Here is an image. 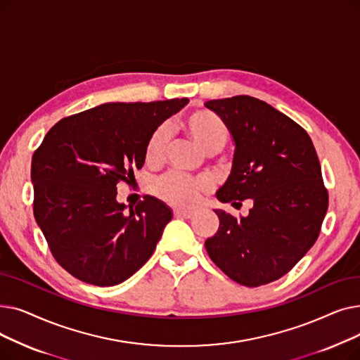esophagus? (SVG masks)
I'll use <instances>...</instances> for the list:
<instances>
[{"mask_svg": "<svg viewBox=\"0 0 360 360\" xmlns=\"http://www.w3.org/2000/svg\"><path fill=\"white\" fill-rule=\"evenodd\" d=\"M175 216H176V217H184V219H191V217L194 216V212L176 209V210H175Z\"/></svg>", "mask_w": 360, "mask_h": 360, "instance_id": "esophagus-1", "label": "esophagus"}]
</instances>
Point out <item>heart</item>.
Wrapping results in <instances>:
<instances>
[{
    "label": "heart",
    "instance_id": "1",
    "mask_svg": "<svg viewBox=\"0 0 360 360\" xmlns=\"http://www.w3.org/2000/svg\"><path fill=\"white\" fill-rule=\"evenodd\" d=\"M179 127L207 155H214L220 151L229 137L224 122L216 113L205 109L188 113L179 122ZM166 143L167 136L165 128H158L147 143V162H159L165 153ZM207 188H209V184L202 178H186L170 174L155 184V193L169 204L176 207H190Z\"/></svg>",
    "mask_w": 360,
    "mask_h": 360
}]
</instances>
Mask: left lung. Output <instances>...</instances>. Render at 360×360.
<instances>
[{"label":"left lung","instance_id":"left-lung-1","mask_svg":"<svg viewBox=\"0 0 360 360\" xmlns=\"http://www.w3.org/2000/svg\"><path fill=\"white\" fill-rule=\"evenodd\" d=\"M231 132V175L220 202L250 214L235 219L214 209L220 224L205 240L212 261L239 285L257 288L290 271L315 243L328 194L308 132L271 105L251 96L205 102Z\"/></svg>","mask_w":360,"mask_h":360}]
</instances>
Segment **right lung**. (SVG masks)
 <instances>
[{
  "instance_id": "obj_1",
  "label": "right lung",
  "mask_w": 360,
  "mask_h": 360,
  "mask_svg": "<svg viewBox=\"0 0 360 360\" xmlns=\"http://www.w3.org/2000/svg\"><path fill=\"white\" fill-rule=\"evenodd\" d=\"M186 103H103L56 122L34 151V219L55 259L75 278L120 285L156 250L172 210L147 195L127 212L117 184L134 178L151 134Z\"/></svg>"
}]
</instances>
